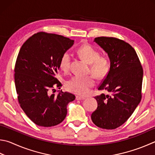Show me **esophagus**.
<instances>
[{"instance_id": "34e87169", "label": "esophagus", "mask_w": 155, "mask_h": 155, "mask_svg": "<svg viewBox=\"0 0 155 155\" xmlns=\"http://www.w3.org/2000/svg\"><path fill=\"white\" fill-rule=\"evenodd\" d=\"M85 97H84L78 96V95L76 96V100H85Z\"/></svg>"}]
</instances>
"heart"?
I'll return each instance as SVG.
<instances>
[{
    "mask_svg": "<svg viewBox=\"0 0 155 155\" xmlns=\"http://www.w3.org/2000/svg\"><path fill=\"white\" fill-rule=\"evenodd\" d=\"M78 54L80 57L90 64V72L97 79L105 77L110 68V61L106 57H100V53L88 44H84L78 49ZM71 61V55L65 52L61 55L60 60V68L62 71H69ZM95 81L93 76L78 77L74 76L66 83V89L73 94L85 95L89 90L94 85Z\"/></svg>",
    "mask_w": 155,
    "mask_h": 155,
    "instance_id": "1",
    "label": "heart"
}]
</instances>
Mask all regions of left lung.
<instances>
[{
    "instance_id": "left-lung-1",
    "label": "left lung",
    "mask_w": 155,
    "mask_h": 155,
    "mask_svg": "<svg viewBox=\"0 0 155 155\" xmlns=\"http://www.w3.org/2000/svg\"><path fill=\"white\" fill-rule=\"evenodd\" d=\"M94 41L110 61L108 74L98 87L110 95L95 97L97 108L91 118L98 127L114 129L127 121L140 102L143 69L136 51L124 41L101 36Z\"/></svg>"
}]
</instances>
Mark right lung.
Wrapping results in <instances>:
<instances>
[{
	"instance_id": "add662e5",
	"label": "right lung",
	"mask_w": 155,
	"mask_h": 155,
	"mask_svg": "<svg viewBox=\"0 0 155 155\" xmlns=\"http://www.w3.org/2000/svg\"><path fill=\"white\" fill-rule=\"evenodd\" d=\"M74 41L63 36L38 32L30 37L19 50L15 66V84L21 108L36 125L52 127L60 124L67 114V106L75 96L59 90L55 78L63 53Z\"/></svg>"
}]
</instances>
